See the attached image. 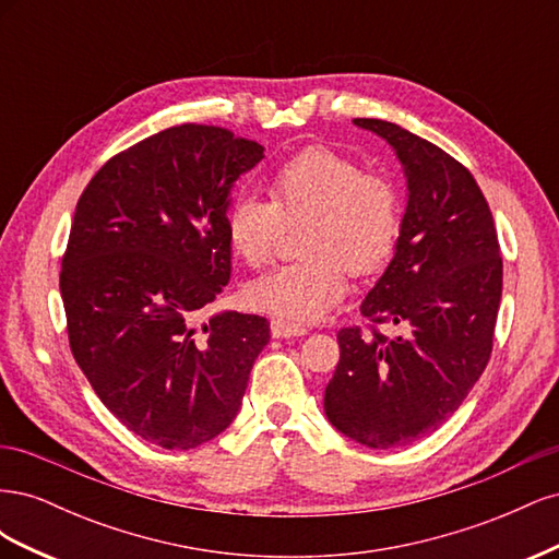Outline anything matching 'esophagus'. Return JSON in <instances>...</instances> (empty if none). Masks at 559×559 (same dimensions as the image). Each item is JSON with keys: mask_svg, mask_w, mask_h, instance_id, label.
Masks as SVG:
<instances>
[{"mask_svg": "<svg viewBox=\"0 0 559 559\" xmlns=\"http://www.w3.org/2000/svg\"><path fill=\"white\" fill-rule=\"evenodd\" d=\"M270 331H273L275 337H296V335H306L308 326L306 324H296V321L289 319H273L270 321Z\"/></svg>", "mask_w": 559, "mask_h": 559, "instance_id": "obj_1", "label": "esophagus"}]
</instances>
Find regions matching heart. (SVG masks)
Segmentation results:
<instances>
[{"mask_svg":"<svg viewBox=\"0 0 559 559\" xmlns=\"http://www.w3.org/2000/svg\"><path fill=\"white\" fill-rule=\"evenodd\" d=\"M300 224L302 259L253 280L247 300L282 319L314 321L345 296L347 267L364 277L392 259L403 228L401 193L386 175L310 146L273 173L270 200L240 193L226 210L228 245L251 267L273 259L284 228Z\"/></svg>","mask_w":559,"mask_h":559,"instance_id":"b5f03b06","label":"heart"}]
</instances>
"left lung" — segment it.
<instances>
[{
	"label": "left lung",
	"mask_w": 559,
	"mask_h": 559,
	"mask_svg": "<svg viewBox=\"0 0 559 559\" xmlns=\"http://www.w3.org/2000/svg\"><path fill=\"white\" fill-rule=\"evenodd\" d=\"M354 123L394 146L408 177V207L394 259L361 302L370 333H337L341 361L324 411L352 441L386 450L436 431L483 376L503 263L492 212L460 160L396 123ZM380 323L406 333L386 338Z\"/></svg>",
	"instance_id": "1"
}]
</instances>
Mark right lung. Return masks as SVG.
<instances>
[{
  "label": "right lung",
  "mask_w": 559,
  "mask_h": 559,
  "mask_svg": "<svg viewBox=\"0 0 559 559\" xmlns=\"http://www.w3.org/2000/svg\"><path fill=\"white\" fill-rule=\"evenodd\" d=\"M261 158L259 142L183 123L109 158L76 202L60 270L72 354L114 417L165 450L230 425L270 341L259 314L193 324L230 280V186Z\"/></svg>",
  "instance_id": "add662e5"
}]
</instances>
